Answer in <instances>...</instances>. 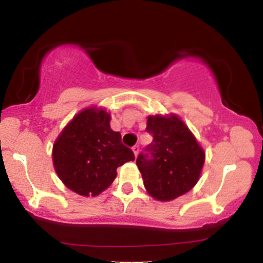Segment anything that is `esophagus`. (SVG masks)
Listing matches in <instances>:
<instances>
[{
  "mask_svg": "<svg viewBox=\"0 0 263 263\" xmlns=\"http://www.w3.org/2000/svg\"><path fill=\"white\" fill-rule=\"evenodd\" d=\"M132 151H134V155H135V157H137L138 152H140V146H138V144H136V146L132 147Z\"/></svg>",
  "mask_w": 263,
  "mask_h": 263,
  "instance_id": "34e87169",
  "label": "esophagus"
}]
</instances>
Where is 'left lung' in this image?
Returning <instances> with one entry per match:
<instances>
[{
	"label": "left lung",
	"instance_id": "left-lung-1",
	"mask_svg": "<svg viewBox=\"0 0 263 263\" xmlns=\"http://www.w3.org/2000/svg\"><path fill=\"white\" fill-rule=\"evenodd\" d=\"M146 131L152 143L136 159L151 197L170 201L188 193L203 170L205 152L176 115L148 116Z\"/></svg>",
	"mask_w": 263,
	"mask_h": 263
}]
</instances>
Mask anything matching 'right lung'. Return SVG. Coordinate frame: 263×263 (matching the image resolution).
<instances>
[{
  "label": "right lung",
  "mask_w": 263,
  "mask_h": 263,
  "mask_svg": "<svg viewBox=\"0 0 263 263\" xmlns=\"http://www.w3.org/2000/svg\"><path fill=\"white\" fill-rule=\"evenodd\" d=\"M135 155L110 127V114L89 107L65 126L53 146L57 174L69 189L95 197L108 188L116 170Z\"/></svg>",
  "instance_id": "1"
}]
</instances>
